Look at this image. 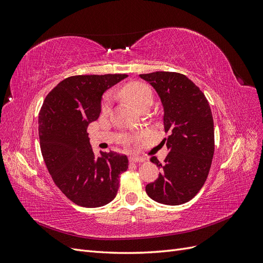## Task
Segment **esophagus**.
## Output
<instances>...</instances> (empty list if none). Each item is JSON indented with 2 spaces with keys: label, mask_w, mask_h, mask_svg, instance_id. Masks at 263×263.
<instances>
[{
  "label": "esophagus",
  "mask_w": 263,
  "mask_h": 263,
  "mask_svg": "<svg viewBox=\"0 0 263 263\" xmlns=\"http://www.w3.org/2000/svg\"><path fill=\"white\" fill-rule=\"evenodd\" d=\"M129 160H130L132 162H144V161L146 160V159L142 158V157H130Z\"/></svg>",
  "instance_id": "esophagus-1"
}]
</instances>
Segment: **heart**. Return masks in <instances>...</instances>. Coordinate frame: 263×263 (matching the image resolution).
Returning <instances> with one entry per match:
<instances>
[{
  "mask_svg": "<svg viewBox=\"0 0 263 263\" xmlns=\"http://www.w3.org/2000/svg\"><path fill=\"white\" fill-rule=\"evenodd\" d=\"M122 95L128 101L130 104L139 109L141 106L146 104H151L153 102V92H151L150 87L141 82H132L123 86ZM113 102V95L112 93H107L104 99H103L102 105H101V112L103 114H107L110 107H112Z\"/></svg>",
  "mask_w": 263,
  "mask_h": 263,
  "instance_id": "heart-1",
  "label": "heart"
}]
</instances>
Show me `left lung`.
Listing matches in <instances>:
<instances>
[{"instance_id":"8db88e82","label":"left lung","mask_w":263,"mask_h":263,"mask_svg":"<svg viewBox=\"0 0 263 263\" xmlns=\"http://www.w3.org/2000/svg\"><path fill=\"white\" fill-rule=\"evenodd\" d=\"M157 91L163 106V125L169 136L161 144L168 156L158 179L146 185L154 201L165 205L189 202L208 179L214 156V122L208 99L184 74L168 71L139 74Z\"/></svg>"}]
</instances>
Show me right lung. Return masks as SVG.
<instances>
[{"instance_id": "add662e5", "label": "right lung", "mask_w": 263, "mask_h": 263, "mask_svg": "<svg viewBox=\"0 0 263 263\" xmlns=\"http://www.w3.org/2000/svg\"><path fill=\"white\" fill-rule=\"evenodd\" d=\"M127 74L73 76L54 86L39 112L38 132L44 161L69 200L83 208L112 202L119 174L128 159L114 151L95 157L86 128L101 113L102 95Z\"/></svg>"}]
</instances>
